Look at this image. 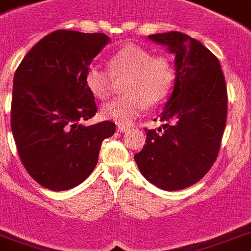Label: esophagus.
<instances>
[{
  "label": "esophagus",
  "mask_w": 251,
  "mask_h": 251,
  "mask_svg": "<svg viewBox=\"0 0 251 251\" xmlns=\"http://www.w3.org/2000/svg\"><path fill=\"white\" fill-rule=\"evenodd\" d=\"M127 130H129V127H127V126H125V125H117V131L125 132V131H127Z\"/></svg>",
  "instance_id": "obj_1"
}]
</instances>
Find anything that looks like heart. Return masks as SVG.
Returning <instances> with one entry per match:
<instances>
[{
    "label": "heart",
    "mask_w": 251,
    "mask_h": 251,
    "mask_svg": "<svg viewBox=\"0 0 251 251\" xmlns=\"http://www.w3.org/2000/svg\"><path fill=\"white\" fill-rule=\"evenodd\" d=\"M125 96L109 100L102 107V116L111 121L127 125L144 111L165 100L175 81V67L166 56H153L144 47L129 44L111 56L108 69L100 65L88 66L84 75L86 89L98 100H107L115 80L125 79Z\"/></svg>",
    "instance_id": "obj_1"
}]
</instances>
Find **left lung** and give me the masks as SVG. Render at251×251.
<instances>
[{
	"label": "left lung",
	"mask_w": 251,
	"mask_h": 251,
	"mask_svg": "<svg viewBox=\"0 0 251 251\" xmlns=\"http://www.w3.org/2000/svg\"><path fill=\"white\" fill-rule=\"evenodd\" d=\"M149 38L176 54V80L159 115L163 125L145 129V145L134 158L151 184L181 190L201 180L218 157L227 121L226 81L218 58L197 39L180 31Z\"/></svg>",
	"instance_id": "1"
}]
</instances>
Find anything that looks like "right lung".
Wrapping results in <instances>:
<instances>
[{
    "instance_id": "right-lung-1",
    "label": "right lung",
    "mask_w": 251,
    "mask_h": 251,
    "mask_svg": "<svg viewBox=\"0 0 251 251\" xmlns=\"http://www.w3.org/2000/svg\"><path fill=\"white\" fill-rule=\"evenodd\" d=\"M108 41L103 33L52 31L15 71L12 135L25 170L50 190L81 184L96 167L102 142L115 134L112 121L83 125L97 113L84 75Z\"/></svg>"
}]
</instances>
